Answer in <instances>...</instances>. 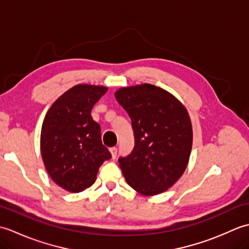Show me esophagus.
I'll return each mask as SVG.
<instances>
[{
  "mask_svg": "<svg viewBox=\"0 0 249 249\" xmlns=\"http://www.w3.org/2000/svg\"><path fill=\"white\" fill-rule=\"evenodd\" d=\"M110 152H111V155H112V158H115L116 155H118V147H111L110 149Z\"/></svg>",
  "mask_w": 249,
  "mask_h": 249,
  "instance_id": "34e87169",
  "label": "esophagus"
}]
</instances>
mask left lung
Listing matches in <instances>:
<instances>
[{
    "instance_id": "8db88e82",
    "label": "left lung",
    "mask_w": 249,
    "mask_h": 249,
    "mask_svg": "<svg viewBox=\"0 0 249 249\" xmlns=\"http://www.w3.org/2000/svg\"><path fill=\"white\" fill-rule=\"evenodd\" d=\"M118 103L128 113L135 146L119 158L126 182L136 192L154 196L182 177L193 145L187 110L172 94L153 84L122 88Z\"/></svg>"
}]
</instances>
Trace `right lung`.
I'll list each match as a JSON object with an SVG mask.
<instances>
[{"instance_id":"obj_1","label":"right lung","mask_w":249,"mask_h":249,"mask_svg":"<svg viewBox=\"0 0 249 249\" xmlns=\"http://www.w3.org/2000/svg\"><path fill=\"white\" fill-rule=\"evenodd\" d=\"M107 88L78 84L57 98L47 112L40 134L46 170L59 186L80 193L94 184L99 167L111 158L91 111Z\"/></svg>"}]
</instances>
